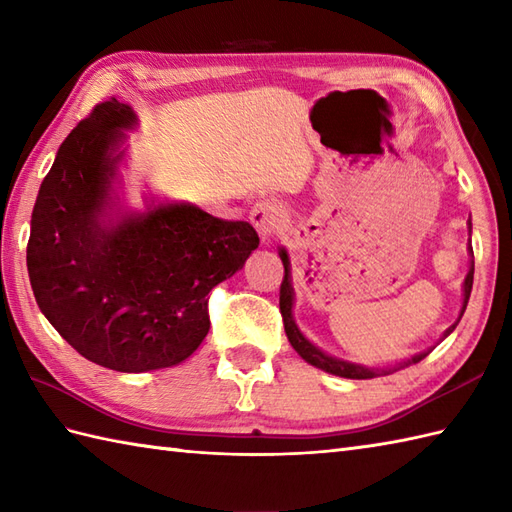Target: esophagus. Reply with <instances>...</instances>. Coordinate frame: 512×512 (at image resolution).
<instances>
[{"label": "esophagus", "instance_id": "obj_1", "mask_svg": "<svg viewBox=\"0 0 512 512\" xmlns=\"http://www.w3.org/2000/svg\"><path fill=\"white\" fill-rule=\"evenodd\" d=\"M250 224L255 226V231L262 237V242L275 235L279 226V209L270 200H259L253 209H250Z\"/></svg>", "mask_w": 512, "mask_h": 512}]
</instances>
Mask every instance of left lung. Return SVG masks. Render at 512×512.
Here are the masks:
<instances>
[{
	"mask_svg": "<svg viewBox=\"0 0 512 512\" xmlns=\"http://www.w3.org/2000/svg\"><path fill=\"white\" fill-rule=\"evenodd\" d=\"M469 228H471V222H469ZM469 253L473 255V248H469ZM279 257L281 262H284V281H281V288H279V310H281V317H284V328H286V336L290 345L295 347V352L303 358V361L323 369V372L328 374H334V376H341V378H354V380H363V378H376L380 374H391L396 372V369H402L407 365H413V363H420L424 356H429L431 350L427 352H420L416 356L407 358V361H402L400 365L391 367V369H372V367H365V365H356V363H347V361H341V358H334L330 354L321 352L317 345H312L306 336L301 334V330L297 328L295 319H292V303H295V290H292V279H290V259H288V253L284 248L279 250ZM473 270H475V264L471 262V268L469 273H466V279H464V301H462V310H460V319L462 314L466 310V303H469V297H471V288H473ZM455 325H458V321H455L451 328L444 332V336H449Z\"/></svg>",
	"mask_w": 512,
	"mask_h": 512,
	"instance_id": "left-lung-1",
	"label": "left lung"
}]
</instances>
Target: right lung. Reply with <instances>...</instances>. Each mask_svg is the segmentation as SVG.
Returning <instances> with one entry per match:
<instances>
[{
  "label": "right lung",
  "instance_id": "add662e5",
  "mask_svg": "<svg viewBox=\"0 0 512 512\" xmlns=\"http://www.w3.org/2000/svg\"><path fill=\"white\" fill-rule=\"evenodd\" d=\"M132 107L105 101L63 140L30 220L26 264L39 310L88 361L138 374L173 367L209 334V292L259 246L248 222L193 204L116 206Z\"/></svg>",
  "mask_w": 512,
  "mask_h": 512
}]
</instances>
